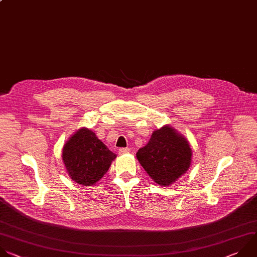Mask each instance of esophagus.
<instances>
[{
  "mask_svg": "<svg viewBox=\"0 0 257 257\" xmlns=\"http://www.w3.org/2000/svg\"><path fill=\"white\" fill-rule=\"evenodd\" d=\"M131 152V149L130 148H120L119 150H118V153L120 154H126V153H130Z\"/></svg>",
  "mask_w": 257,
  "mask_h": 257,
  "instance_id": "esophagus-1",
  "label": "esophagus"
}]
</instances>
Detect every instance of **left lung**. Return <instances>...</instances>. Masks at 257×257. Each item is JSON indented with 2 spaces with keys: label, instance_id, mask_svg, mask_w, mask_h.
I'll list each match as a JSON object with an SVG mask.
<instances>
[{
  "label": "left lung",
  "instance_id": "obj_1",
  "mask_svg": "<svg viewBox=\"0 0 257 257\" xmlns=\"http://www.w3.org/2000/svg\"><path fill=\"white\" fill-rule=\"evenodd\" d=\"M192 150L188 141L173 126L154 131L149 143L137 152V159L154 182L170 186L191 165Z\"/></svg>",
  "mask_w": 257,
  "mask_h": 257
}]
</instances>
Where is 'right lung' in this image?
I'll list each match as a JSON object with an SVG mask.
<instances>
[{
  "instance_id": "obj_1",
  "label": "right lung",
  "mask_w": 257,
  "mask_h": 257,
  "mask_svg": "<svg viewBox=\"0 0 257 257\" xmlns=\"http://www.w3.org/2000/svg\"><path fill=\"white\" fill-rule=\"evenodd\" d=\"M62 158L73 181L91 186L104 176L116 155L94 132L84 126L72 135L64 145Z\"/></svg>"
}]
</instances>
